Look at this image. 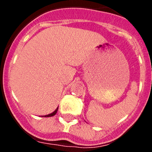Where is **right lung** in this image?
I'll return each mask as SVG.
<instances>
[{
  "instance_id": "right-lung-1",
  "label": "right lung",
  "mask_w": 152,
  "mask_h": 152,
  "mask_svg": "<svg viewBox=\"0 0 152 152\" xmlns=\"http://www.w3.org/2000/svg\"><path fill=\"white\" fill-rule=\"evenodd\" d=\"M58 109V107H57V109H56V110H55L54 112L52 113H50V114H49V115H46V116H45V117H49V116H55V115H56V113H57Z\"/></svg>"
}]
</instances>
